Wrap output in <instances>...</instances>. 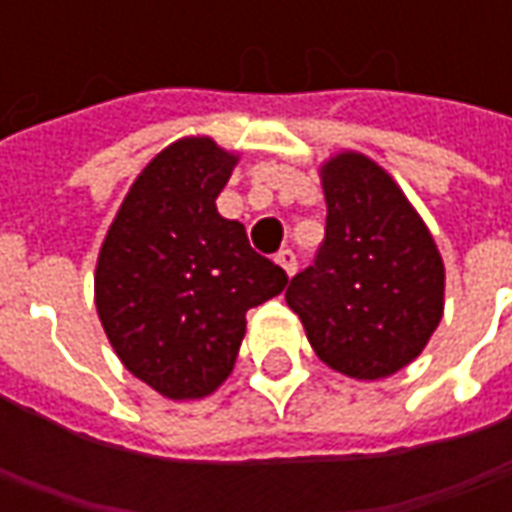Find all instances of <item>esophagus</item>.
Returning a JSON list of instances; mask_svg holds the SVG:
<instances>
[{
    "label": "esophagus",
    "mask_w": 512,
    "mask_h": 512,
    "mask_svg": "<svg viewBox=\"0 0 512 512\" xmlns=\"http://www.w3.org/2000/svg\"><path fill=\"white\" fill-rule=\"evenodd\" d=\"M277 266L288 274V277H293L296 274V255L290 252V249H282L277 255Z\"/></svg>",
    "instance_id": "34e87169"
}]
</instances>
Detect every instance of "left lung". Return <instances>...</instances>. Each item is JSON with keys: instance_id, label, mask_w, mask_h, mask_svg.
I'll use <instances>...</instances> for the list:
<instances>
[{"instance_id": "obj_1", "label": "left lung", "mask_w": 512, "mask_h": 512, "mask_svg": "<svg viewBox=\"0 0 512 512\" xmlns=\"http://www.w3.org/2000/svg\"><path fill=\"white\" fill-rule=\"evenodd\" d=\"M326 238L285 301L312 351L356 381L395 376L417 359L444 315V260L397 180L359 150L318 164Z\"/></svg>"}]
</instances>
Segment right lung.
Here are the masks:
<instances>
[{"label": "right lung", "instance_id": "add662e5", "mask_svg": "<svg viewBox=\"0 0 512 512\" xmlns=\"http://www.w3.org/2000/svg\"><path fill=\"white\" fill-rule=\"evenodd\" d=\"M241 153L191 134L136 175L95 263V310L131 376L167 400H202L233 373L246 312L288 277L224 219L216 197Z\"/></svg>", "mask_w": 512, "mask_h": 512}]
</instances>
